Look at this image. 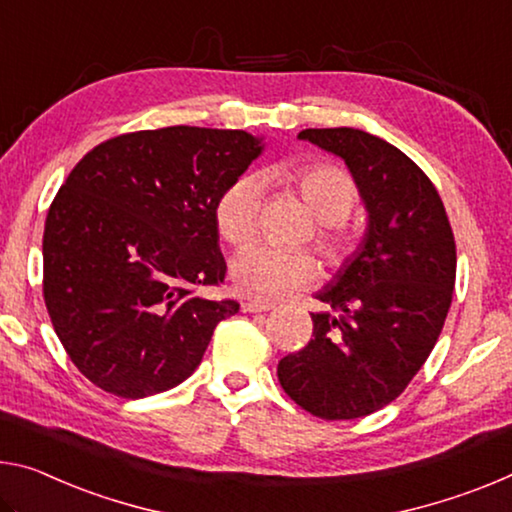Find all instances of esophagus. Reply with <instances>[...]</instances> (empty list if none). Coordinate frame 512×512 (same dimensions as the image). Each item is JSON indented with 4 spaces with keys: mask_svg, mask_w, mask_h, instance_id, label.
I'll return each mask as SVG.
<instances>
[{
    "mask_svg": "<svg viewBox=\"0 0 512 512\" xmlns=\"http://www.w3.org/2000/svg\"><path fill=\"white\" fill-rule=\"evenodd\" d=\"M271 307H273L271 303H255V300H246V303H241L243 312H269Z\"/></svg>",
    "mask_w": 512,
    "mask_h": 512,
    "instance_id": "1",
    "label": "esophagus"
}]
</instances>
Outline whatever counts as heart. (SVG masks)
<instances>
[{"instance_id": "obj_1", "label": "heart", "mask_w": 512, "mask_h": 512, "mask_svg": "<svg viewBox=\"0 0 512 512\" xmlns=\"http://www.w3.org/2000/svg\"><path fill=\"white\" fill-rule=\"evenodd\" d=\"M300 196L319 218L314 246L328 266H342L353 253L355 241L339 221L355 205V184L342 168L314 164L294 175ZM264 184L257 175H241L225 186L214 205V223L221 237L232 246H243L257 234L262 216ZM319 266L307 250H280L266 243L239 250L230 262L232 287L241 296L273 300L314 282Z\"/></svg>"}]
</instances>
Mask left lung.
Returning <instances> with one entry per match:
<instances>
[{
  "mask_svg": "<svg viewBox=\"0 0 512 512\" xmlns=\"http://www.w3.org/2000/svg\"><path fill=\"white\" fill-rule=\"evenodd\" d=\"M346 161L369 227L316 298L312 339L278 364L291 401L321 419H355L385 408L424 367L456 285V239L442 198L415 161L362 129H303Z\"/></svg>",
  "mask_w": 512,
  "mask_h": 512,
  "instance_id": "left-lung-1",
  "label": "left lung"
}]
</instances>
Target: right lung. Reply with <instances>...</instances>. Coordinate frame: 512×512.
I'll return each instance as SVG.
<instances>
[{
  "instance_id": "obj_1",
  "label": "right lung",
  "mask_w": 512,
  "mask_h": 512,
  "mask_svg": "<svg viewBox=\"0 0 512 512\" xmlns=\"http://www.w3.org/2000/svg\"><path fill=\"white\" fill-rule=\"evenodd\" d=\"M262 145L241 129L175 125L113 136L70 170L47 212L43 298L72 364L104 392L180 385L237 300L221 287L214 205Z\"/></svg>"
}]
</instances>
